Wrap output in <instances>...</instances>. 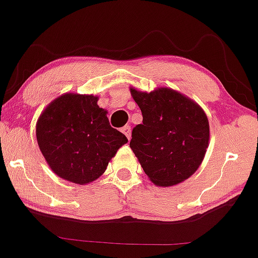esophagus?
<instances>
[{"label":"esophagus","instance_id":"obj_1","mask_svg":"<svg viewBox=\"0 0 258 258\" xmlns=\"http://www.w3.org/2000/svg\"><path fill=\"white\" fill-rule=\"evenodd\" d=\"M121 132H122L123 135L126 136L128 141H130V139H131V127H130V126H123L122 128H121Z\"/></svg>","mask_w":258,"mask_h":258}]
</instances>
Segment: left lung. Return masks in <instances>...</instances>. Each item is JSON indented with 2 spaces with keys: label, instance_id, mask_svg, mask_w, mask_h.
Here are the masks:
<instances>
[{
  "label": "left lung",
  "instance_id": "8db88e82",
  "mask_svg": "<svg viewBox=\"0 0 258 258\" xmlns=\"http://www.w3.org/2000/svg\"><path fill=\"white\" fill-rule=\"evenodd\" d=\"M143 122L132 130L130 148L155 185L172 186L190 178L209 144V122L196 102L169 88L131 89Z\"/></svg>",
  "mask_w": 258,
  "mask_h": 258
}]
</instances>
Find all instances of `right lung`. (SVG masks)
I'll use <instances>...</instances> for the list:
<instances>
[{
  "instance_id": "right-lung-1",
  "label": "right lung",
  "mask_w": 258,
  "mask_h": 258,
  "mask_svg": "<svg viewBox=\"0 0 258 258\" xmlns=\"http://www.w3.org/2000/svg\"><path fill=\"white\" fill-rule=\"evenodd\" d=\"M97 101V96L64 94L37 121V142L49 167L74 184L99 178L119 148L128 142L110 126L107 111Z\"/></svg>"
}]
</instances>
